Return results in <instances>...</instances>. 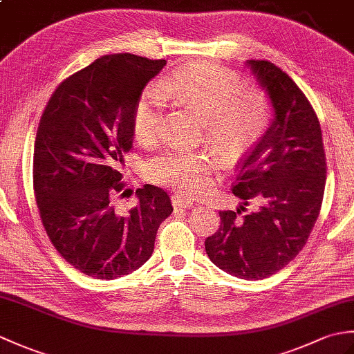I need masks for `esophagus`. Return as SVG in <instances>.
<instances>
[{
    "label": "esophagus",
    "instance_id": "obj_1",
    "mask_svg": "<svg viewBox=\"0 0 354 354\" xmlns=\"http://www.w3.org/2000/svg\"><path fill=\"white\" fill-rule=\"evenodd\" d=\"M171 204L173 207H178V208H190L193 207V199L175 194V196H171Z\"/></svg>",
    "mask_w": 354,
    "mask_h": 354
}]
</instances>
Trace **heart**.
Returning a JSON list of instances; mask_svg holds the SVG:
<instances>
[{
  "mask_svg": "<svg viewBox=\"0 0 354 354\" xmlns=\"http://www.w3.org/2000/svg\"><path fill=\"white\" fill-rule=\"evenodd\" d=\"M167 99L199 111L208 118V135L225 152H240L257 141L272 117L266 94L245 89L242 79L216 64L181 66L165 79L161 88L147 86L132 111V126L137 138L152 146L161 138ZM213 160L190 149H165L145 165L146 176L179 192L196 194L212 181Z\"/></svg>",
  "mask_w": 354,
  "mask_h": 354,
  "instance_id": "1",
  "label": "heart"
}]
</instances>
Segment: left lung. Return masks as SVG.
Masks as SVG:
<instances>
[{"label":"left lung","instance_id":"left-lung-1","mask_svg":"<svg viewBox=\"0 0 354 354\" xmlns=\"http://www.w3.org/2000/svg\"><path fill=\"white\" fill-rule=\"evenodd\" d=\"M269 97L274 118L239 165L232 193L259 209L221 212V228L205 240L214 265L243 280H261L303 250L318 219L326 187V153L318 117L288 74L268 61H246Z\"/></svg>","mask_w":354,"mask_h":354}]
</instances>
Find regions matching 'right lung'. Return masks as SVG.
<instances>
[{
	"label": "right lung",
	"instance_id": "obj_1",
	"mask_svg": "<svg viewBox=\"0 0 354 354\" xmlns=\"http://www.w3.org/2000/svg\"><path fill=\"white\" fill-rule=\"evenodd\" d=\"M165 61L118 53L102 56L56 88L37 127L33 189L42 225L57 252L80 272L114 280L153 252L171 214L169 194L146 184L137 205L120 212L123 156L132 147V111Z\"/></svg>",
	"mask_w": 354,
	"mask_h": 354
}]
</instances>
